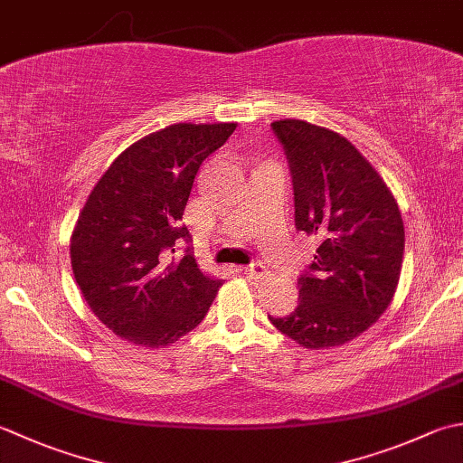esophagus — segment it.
I'll return each mask as SVG.
<instances>
[{"label":"esophagus","instance_id":"1","mask_svg":"<svg viewBox=\"0 0 463 463\" xmlns=\"http://www.w3.org/2000/svg\"><path fill=\"white\" fill-rule=\"evenodd\" d=\"M242 275L247 277V279H250V280H262V279H267L269 270H267L265 265H260V262H255V265L244 267L242 269Z\"/></svg>","mask_w":463,"mask_h":463}]
</instances>
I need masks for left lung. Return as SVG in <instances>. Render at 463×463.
Wrapping results in <instances>:
<instances>
[{
	"instance_id": "obj_1",
	"label": "left lung",
	"mask_w": 463,
	"mask_h": 463,
	"mask_svg": "<svg viewBox=\"0 0 463 463\" xmlns=\"http://www.w3.org/2000/svg\"><path fill=\"white\" fill-rule=\"evenodd\" d=\"M295 190V224L321 241L298 305L270 323L305 349L339 347L385 313L400 283L405 231L400 206L353 144L305 120L270 124Z\"/></svg>"
}]
</instances>
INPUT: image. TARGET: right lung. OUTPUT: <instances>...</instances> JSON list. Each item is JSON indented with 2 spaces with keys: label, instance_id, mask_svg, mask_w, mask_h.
<instances>
[{
  "label": "right lung",
  "instance_id": "obj_1",
  "mask_svg": "<svg viewBox=\"0 0 463 463\" xmlns=\"http://www.w3.org/2000/svg\"><path fill=\"white\" fill-rule=\"evenodd\" d=\"M237 122H178L130 144L98 180L70 239L74 279L86 303L118 337L166 347L211 309L221 279L196 259L175 257L178 226L198 168Z\"/></svg>",
  "mask_w": 463,
  "mask_h": 463
}]
</instances>
